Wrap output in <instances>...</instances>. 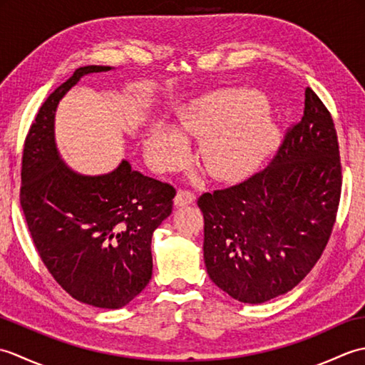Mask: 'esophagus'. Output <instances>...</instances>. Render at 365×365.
<instances>
[{"mask_svg": "<svg viewBox=\"0 0 365 365\" xmlns=\"http://www.w3.org/2000/svg\"><path fill=\"white\" fill-rule=\"evenodd\" d=\"M196 200V195L190 190H178L177 196L174 199V204L177 207H182V205H188L192 204Z\"/></svg>", "mask_w": 365, "mask_h": 365, "instance_id": "1", "label": "esophagus"}]
</instances>
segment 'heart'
Returning a JSON list of instances; mask_svg holds the SVG:
<instances>
[{"label":"heart","instance_id":"obj_1","mask_svg":"<svg viewBox=\"0 0 365 365\" xmlns=\"http://www.w3.org/2000/svg\"><path fill=\"white\" fill-rule=\"evenodd\" d=\"M276 130L263 98L250 89H224L199 97L175 119V131L153 123L144 150L157 169L175 166L185 157L180 136L200 138L199 158L208 174L220 180L250 175L265 160Z\"/></svg>","mask_w":365,"mask_h":365}]
</instances>
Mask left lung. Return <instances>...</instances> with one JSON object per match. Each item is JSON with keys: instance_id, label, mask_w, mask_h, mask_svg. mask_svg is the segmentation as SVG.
Listing matches in <instances>:
<instances>
[{"instance_id": "left-lung-1", "label": "left lung", "mask_w": 365, "mask_h": 365, "mask_svg": "<svg viewBox=\"0 0 365 365\" xmlns=\"http://www.w3.org/2000/svg\"><path fill=\"white\" fill-rule=\"evenodd\" d=\"M342 192L337 131L307 88L304 114L269 165L245 182L204 192V260L212 281L242 302L290 292L327 247Z\"/></svg>"}]
</instances>
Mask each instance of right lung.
Returning <instances> with one entry per match:
<instances>
[{"label": "right lung", "instance_id": "1", "mask_svg": "<svg viewBox=\"0 0 365 365\" xmlns=\"http://www.w3.org/2000/svg\"><path fill=\"white\" fill-rule=\"evenodd\" d=\"M76 68L46 97L23 145L20 204L31 238L50 274L72 298L119 309L152 277V234L173 212L175 188L145 177L127 161L111 174H75L54 145L58 102L83 75Z\"/></svg>", "mask_w": 365, "mask_h": 365}]
</instances>
